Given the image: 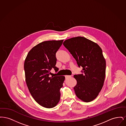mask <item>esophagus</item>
<instances>
[{"label":"esophagus","mask_w":126,"mask_h":126,"mask_svg":"<svg viewBox=\"0 0 126 126\" xmlns=\"http://www.w3.org/2000/svg\"><path fill=\"white\" fill-rule=\"evenodd\" d=\"M72 77V76H67V75H66V76H65V78L67 79V78H71V77Z\"/></svg>","instance_id":"obj_1"}]
</instances>
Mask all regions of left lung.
I'll return each instance as SVG.
<instances>
[{
    "instance_id": "left-lung-1",
    "label": "left lung",
    "mask_w": 126,
    "mask_h": 126,
    "mask_svg": "<svg viewBox=\"0 0 126 126\" xmlns=\"http://www.w3.org/2000/svg\"><path fill=\"white\" fill-rule=\"evenodd\" d=\"M65 48L72 54L83 74L75 75L77 81L74 87L79 99L90 102L95 99L103 85L106 70V61L102 48L95 42L78 36L66 40Z\"/></svg>"
}]
</instances>
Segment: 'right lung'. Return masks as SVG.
<instances>
[{
    "mask_svg": "<svg viewBox=\"0 0 126 126\" xmlns=\"http://www.w3.org/2000/svg\"><path fill=\"white\" fill-rule=\"evenodd\" d=\"M63 42L48 41L40 43L27 54L24 63L25 81L32 96L40 105L53 108L60 100L64 76L49 77L50 70L56 72V53Z\"/></svg>",
    "mask_w": 126,
    "mask_h": 126,
    "instance_id": "obj_1",
    "label": "right lung"
}]
</instances>
